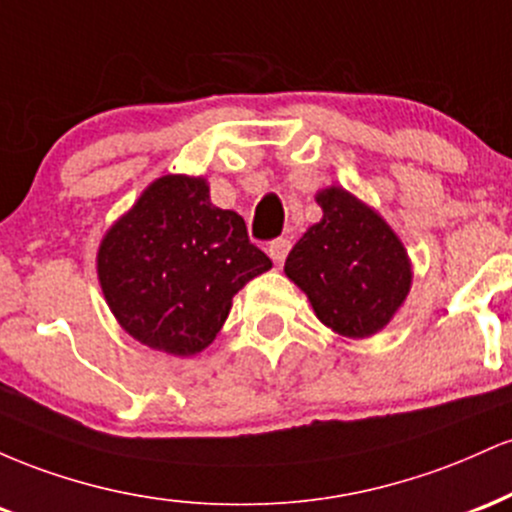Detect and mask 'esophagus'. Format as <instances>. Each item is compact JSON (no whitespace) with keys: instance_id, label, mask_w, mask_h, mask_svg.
<instances>
[{"instance_id":"obj_1","label":"esophagus","mask_w":512,"mask_h":512,"mask_svg":"<svg viewBox=\"0 0 512 512\" xmlns=\"http://www.w3.org/2000/svg\"><path fill=\"white\" fill-rule=\"evenodd\" d=\"M289 250H291V240H286V238L274 240V243L269 245V257H272L276 267H281V264H284L286 255H289Z\"/></svg>"}]
</instances>
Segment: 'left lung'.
I'll list each match as a JSON object with an SVG mask.
<instances>
[{
    "mask_svg": "<svg viewBox=\"0 0 512 512\" xmlns=\"http://www.w3.org/2000/svg\"><path fill=\"white\" fill-rule=\"evenodd\" d=\"M315 202L322 219L293 245L284 272L322 325L346 339L373 337L411 291L407 248L378 211L342 185L317 190Z\"/></svg>",
    "mask_w": 512,
    "mask_h": 512,
    "instance_id": "left-lung-1",
    "label": "left lung"
}]
</instances>
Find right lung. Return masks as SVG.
I'll return each mask as SVG.
<instances>
[{"instance_id": "right-lung-1", "label": "right lung", "mask_w": 512, "mask_h": 512, "mask_svg": "<svg viewBox=\"0 0 512 512\" xmlns=\"http://www.w3.org/2000/svg\"><path fill=\"white\" fill-rule=\"evenodd\" d=\"M272 269L243 216L209 199L207 178L161 175L105 231L98 284L117 325L139 344L197 356L214 342L233 296Z\"/></svg>"}]
</instances>
